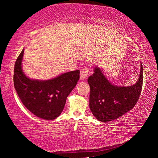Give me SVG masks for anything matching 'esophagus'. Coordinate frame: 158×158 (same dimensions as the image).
<instances>
[{
    "mask_svg": "<svg viewBox=\"0 0 158 158\" xmlns=\"http://www.w3.org/2000/svg\"><path fill=\"white\" fill-rule=\"evenodd\" d=\"M90 73L89 68L84 67V68L81 69V72H80V79L81 80L85 79L88 77H89Z\"/></svg>",
    "mask_w": 158,
    "mask_h": 158,
    "instance_id": "obj_1",
    "label": "esophagus"
}]
</instances>
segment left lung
<instances>
[{
    "mask_svg": "<svg viewBox=\"0 0 158 158\" xmlns=\"http://www.w3.org/2000/svg\"><path fill=\"white\" fill-rule=\"evenodd\" d=\"M88 79L90 85L89 106L96 119L109 122L131 110L137 102L143 84V68L141 63L137 81L129 86L116 85L109 81L101 68L95 67Z\"/></svg>",
    "mask_w": 158,
    "mask_h": 158,
    "instance_id": "1",
    "label": "left lung"
}]
</instances>
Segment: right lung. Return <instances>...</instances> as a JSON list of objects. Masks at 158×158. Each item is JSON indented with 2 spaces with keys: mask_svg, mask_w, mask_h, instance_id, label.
Here are the masks:
<instances>
[{
  "mask_svg": "<svg viewBox=\"0 0 158 158\" xmlns=\"http://www.w3.org/2000/svg\"><path fill=\"white\" fill-rule=\"evenodd\" d=\"M24 49L15 62L14 85L21 102L31 113L44 120H53L62 113L66 99L79 79V69L62 73L54 78H29L22 69Z\"/></svg>",
  "mask_w": 158,
  "mask_h": 158,
  "instance_id": "obj_1",
  "label": "right lung"
}]
</instances>
